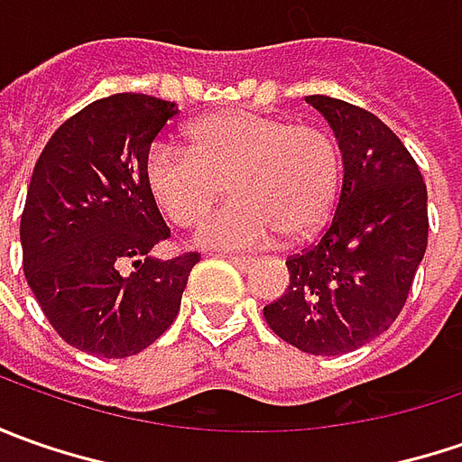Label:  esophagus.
<instances>
[{"mask_svg": "<svg viewBox=\"0 0 462 462\" xmlns=\"http://www.w3.org/2000/svg\"><path fill=\"white\" fill-rule=\"evenodd\" d=\"M228 262H234V264H236V267H241V270H249V267L254 264V259L241 257V254H236V257H228Z\"/></svg>", "mask_w": 462, "mask_h": 462, "instance_id": "obj_1", "label": "esophagus"}]
</instances>
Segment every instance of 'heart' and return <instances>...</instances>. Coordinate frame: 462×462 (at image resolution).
Here are the masks:
<instances>
[{
	"label": "heart",
	"instance_id": "heart-1",
	"mask_svg": "<svg viewBox=\"0 0 462 462\" xmlns=\"http://www.w3.org/2000/svg\"><path fill=\"white\" fill-rule=\"evenodd\" d=\"M143 177L153 203L180 228H192L231 192V203L200 228V241L252 249L277 236L316 231L339 192L342 153L321 125L291 123L252 110L198 120L187 149L156 141Z\"/></svg>",
	"mask_w": 462,
	"mask_h": 462
}]
</instances>
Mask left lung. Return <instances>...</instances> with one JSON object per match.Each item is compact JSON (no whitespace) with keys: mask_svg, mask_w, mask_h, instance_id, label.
<instances>
[{"mask_svg":"<svg viewBox=\"0 0 462 462\" xmlns=\"http://www.w3.org/2000/svg\"><path fill=\"white\" fill-rule=\"evenodd\" d=\"M306 99L334 128L345 180L321 239L285 259L291 282L264 321L309 355H345L399 319L427 249V185L381 117L327 95Z\"/></svg>","mask_w":462,"mask_h":462,"instance_id":"left-lung-1","label":"left lung"}]
</instances>
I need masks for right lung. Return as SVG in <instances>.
<instances>
[{
  "label": "right lung",
  "instance_id": "right-lung-1",
  "mask_svg": "<svg viewBox=\"0 0 462 462\" xmlns=\"http://www.w3.org/2000/svg\"><path fill=\"white\" fill-rule=\"evenodd\" d=\"M174 113L152 95L95 99L59 125L32 169L20 218L27 285L63 342L95 357H131L156 342L200 262L198 252L149 257L169 228L143 167Z\"/></svg>",
  "mask_w": 462,
  "mask_h": 462
}]
</instances>
